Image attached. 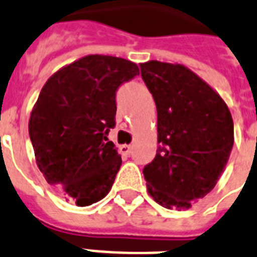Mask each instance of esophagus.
Wrapping results in <instances>:
<instances>
[{
    "instance_id": "1",
    "label": "esophagus",
    "mask_w": 257,
    "mask_h": 257,
    "mask_svg": "<svg viewBox=\"0 0 257 257\" xmlns=\"http://www.w3.org/2000/svg\"><path fill=\"white\" fill-rule=\"evenodd\" d=\"M120 153H122V154H126V156H128V154L131 153L130 145H123V146H120Z\"/></svg>"
}]
</instances>
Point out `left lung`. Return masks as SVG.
Segmentation results:
<instances>
[{
  "mask_svg": "<svg viewBox=\"0 0 257 257\" xmlns=\"http://www.w3.org/2000/svg\"><path fill=\"white\" fill-rule=\"evenodd\" d=\"M157 106L158 143L145 166L147 192L164 208L189 209L216 186L233 146V120L222 97L182 64H139Z\"/></svg>",
  "mask_w": 257,
  "mask_h": 257,
  "instance_id": "1",
  "label": "left lung"
}]
</instances>
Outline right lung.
<instances>
[{
    "mask_svg": "<svg viewBox=\"0 0 257 257\" xmlns=\"http://www.w3.org/2000/svg\"><path fill=\"white\" fill-rule=\"evenodd\" d=\"M139 75L130 60L88 55L44 84L29 118L36 164L65 200L88 206L108 194L122 158L107 135L115 126V93Z\"/></svg>",
    "mask_w": 257,
    "mask_h": 257,
    "instance_id": "1",
    "label": "right lung"
}]
</instances>
